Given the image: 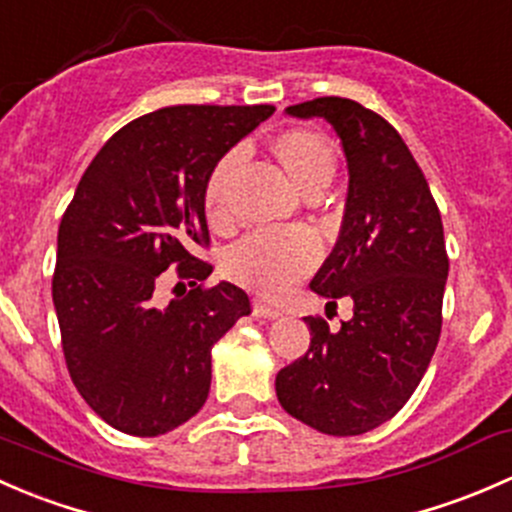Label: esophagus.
Instances as JSON below:
<instances>
[{
	"label": "esophagus",
	"mask_w": 512,
	"mask_h": 512,
	"mask_svg": "<svg viewBox=\"0 0 512 512\" xmlns=\"http://www.w3.org/2000/svg\"><path fill=\"white\" fill-rule=\"evenodd\" d=\"M254 315H258V318H278L281 315V310L273 308V305L263 303V300H254Z\"/></svg>",
	"instance_id": "1"
}]
</instances>
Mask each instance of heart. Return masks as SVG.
<instances>
[{"instance_id":"obj_1","label":"heart","mask_w":512,"mask_h":512,"mask_svg":"<svg viewBox=\"0 0 512 512\" xmlns=\"http://www.w3.org/2000/svg\"><path fill=\"white\" fill-rule=\"evenodd\" d=\"M268 155L295 189L318 197L337 172V147L313 128H286L268 140ZM239 170V155L229 152L209 172L202 192V209L214 234H231L236 214L231 207V179ZM318 241L308 231L251 234L224 256V273L236 286L263 298H281L303 281L318 263Z\"/></svg>"}]
</instances>
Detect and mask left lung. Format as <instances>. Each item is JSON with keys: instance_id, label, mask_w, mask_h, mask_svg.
<instances>
[{"instance_id": "obj_1", "label": "left lung", "mask_w": 512, "mask_h": 512, "mask_svg": "<svg viewBox=\"0 0 512 512\" xmlns=\"http://www.w3.org/2000/svg\"><path fill=\"white\" fill-rule=\"evenodd\" d=\"M328 120L350 167L337 244L310 288L328 305L352 300V320L330 330L305 318L310 347L276 374L281 407L330 436H357L392 419L419 387L441 335L449 276L444 224L402 135L350 98L291 105Z\"/></svg>"}]
</instances>
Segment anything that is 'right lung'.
Segmentation results:
<instances>
[{"instance_id": "obj_1", "label": "right lung", "mask_w": 512, "mask_h": 512, "mask_svg": "<svg viewBox=\"0 0 512 512\" xmlns=\"http://www.w3.org/2000/svg\"><path fill=\"white\" fill-rule=\"evenodd\" d=\"M273 110L160 108L123 125L83 172L59 226L51 293L68 374L113 429L167 434L207 402L214 342L251 300L231 283H204V182ZM170 275L193 288L167 304L156 288Z\"/></svg>"}]
</instances>
